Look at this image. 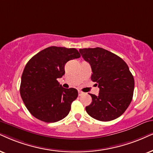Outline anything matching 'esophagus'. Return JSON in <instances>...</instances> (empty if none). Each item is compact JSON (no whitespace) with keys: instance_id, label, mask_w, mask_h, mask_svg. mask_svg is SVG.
I'll return each instance as SVG.
<instances>
[{"instance_id":"esophagus-1","label":"esophagus","mask_w":153,"mask_h":153,"mask_svg":"<svg viewBox=\"0 0 153 153\" xmlns=\"http://www.w3.org/2000/svg\"><path fill=\"white\" fill-rule=\"evenodd\" d=\"M83 94H84V92H82V91H80V90L78 91V95H79V96H81V95H82Z\"/></svg>"}]
</instances>
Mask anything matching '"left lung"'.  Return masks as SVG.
Instances as JSON below:
<instances>
[{"instance_id": "8db88e82", "label": "left lung", "mask_w": 153, "mask_h": 153, "mask_svg": "<svg viewBox=\"0 0 153 153\" xmlns=\"http://www.w3.org/2000/svg\"><path fill=\"white\" fill-rule=\"evenodd\" d=\"M79 51L92 68L91 80L100 88L97 96L90 94L92 102L85 107L91 117L102 121L116 119L124 113L133 98L134 78L128 65L116 54L102 48Z\"/></svg>"}]
</instances>
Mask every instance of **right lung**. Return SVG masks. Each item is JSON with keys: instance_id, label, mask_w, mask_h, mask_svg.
Instances as JSON below:
<instances>
[{"instance_id": "add662e5", "label": "right lung", "mask_w": 153, "mask_h": 153, "mask_svg": "<svg viewBox=\"0 0 153 153\" xmlns=\"http://www.w3.org/2000/svg\"><path fill=\"white\" fill-rule=\"evenodd\" d=\"M80 57L77 49L50 46L28 61L23 71L20 95L30 114L40 121L53 123L69 114L78 90L65 89L57 79L65 74L68 61Z\"/></svg>"}]
</instances>
